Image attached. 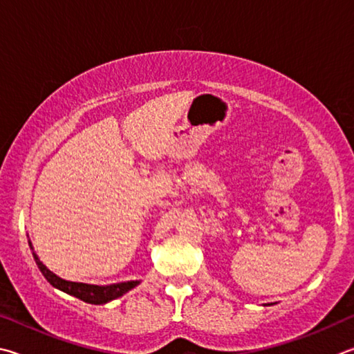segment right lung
Listing matches in <instances>:
<instances>
[{
    "mask_svg": "<svg viewBox=\"0 0 354 354\" xmlns=\"http://www.w3.org/2000/svg\"><path fill=\"white\" fill-rule=\"evenodd\" d=\"M34 259L37 266H39L43 277L46 278L51 286L64 290V292L76 297L79 300L91 303V305H104V303L118 299V297L129 292V290L135 288L136 284H140V281H126V283L110 284V286H95V284L66 281V280H62V278L55 274H53V272L49 270L39 258H37L35 253H34Z\"/></svg>",
    "mask_w": 354,
    "mask_h": 354,
    "instance_id": "obj_1",
    "label": "right lung"
}]
</instances>
